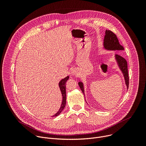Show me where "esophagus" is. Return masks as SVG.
I'll list each match as a JSON object with an SVG mask.
<instances>
[{
	"mask_svg": "<svg viewBox=\"0 0 146 146\" xmlns=\"http://www.w3.org/2000/svg\"><path fill=\"white\" fill-rule=\"evenodd\" d=\"M73 73L74 74V73H75V72H74V71H73Z\"/></svg>",
	"mask_w": 146,
	"mask_h": 146,
	"instance_id": "esophagus-1",
	"label": "esophagus"
}]
</instances>
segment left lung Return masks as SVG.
Instances as JSON below:
<instances>
[{
  "mask_svg": "<svg viewBox=\"0 0 146 146\" xmlns=\"http://www.w3.org/2000/svg\"><path fill=\"white\" fill-rule=\"evenodd\" d=\"M106 34L104 38V47L106 49L110 50H123V47L119 43V41L116 35L109 30L106 31ZM115 58L117 63L121 70L125 80L127 88L129 87V75L128 70V64L126 59L119 54H115ZM78 86L84 94V87L81 82H78Z\"/></svg>",
  "mask_w": 146,
  "mask_h": 146,
  "instance_id": "1",
  "label": "left lung"
}]
</instances>
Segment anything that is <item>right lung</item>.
I'll use <instances>...</instances> for the list:
<instances>
[{
  "mask_svg": "<svg viewBox=\"0 0 146 146\" xmlns=\"http://www.w3.org/2000/svg\"><path fill=\"white\" fill-rule=\"evenodd\" d=\"M69 77L67 76L66 77L64 78V79H62L59 83V86L62 93V102L61 104V106L59 110V111L55 114L52 117H56L58 116L61 112L62 111L64 110V109L66 105V82L67 81V80L69 79Z\"/></svg>",
  "mask_w": 146,
  "mask_h": 146,
  "instance_id": "add662e5",
  "label": "right lung"
}]
</instances>
